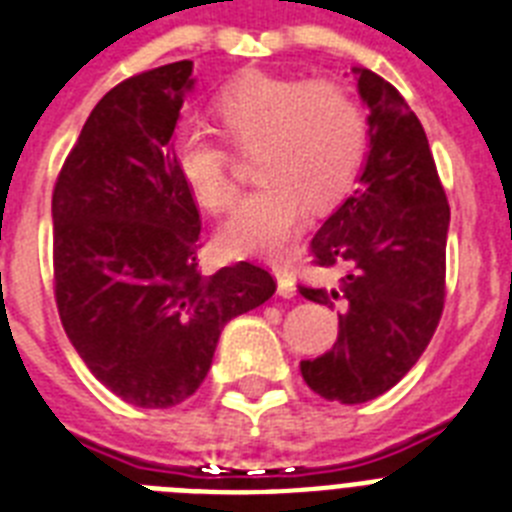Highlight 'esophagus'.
Here are the masks:
<instances>
[{"mask_svg": "<svg viewBox=\"0 0 512 512\" xmlns=\"http://www.w3.org/2000/svg\"><path fill=\"white\" fill-rule=\"evenodd\" d=\"M273 273H276L278 281V294H281V297H294V294H297V289H294V278L289 276L284 268H273Z\"/></svg>", "mask_w": 512, "mask_h": 512, "instance_id": "esophagus-1", "label": "esophagus"}]
</instances>
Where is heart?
I'll list each match as a JSON object with an SVG mask.
<instances>
[{"mask_svg":"<svg viewBox=\"0 0 512 512\" xmlns=\"http://www.w3.org/2000/svg\"><path fill=\"white\" fill-rule=\"evenodd\" d=\"M215 112L234 147L255 149L252 173L260 181L218 231L228 255L281 252L305 220L307 199L326 205L342 197L371 144L363 102L331 78L249 73L220 91ZM173 160L199 205L210 213L234 205L231 157L218 136L181 128Z\"/></svg>","mask_w":512,"mask_h":512,"instance_id":"1","label":"heart"}]
</instances>
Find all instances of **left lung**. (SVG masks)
<instances>
[{"label":"left lung","instance_id":"1","mask_svg":"<svg viewBox=\"0 0 512 512\" xmlns=\"http://www.w3.org/2000/svg\"><path fill=\"white\" fill-rule=\"evenodd\" d=\"M371 115L357 186L318 228L310 255L342 268L334 286L299 294L339 307V336L299 371L323 400L360 405L389 392L429 347L444 310L450 205L421 120L392 83L352 68Z\"/></svg>","mask_w":512,"mask_h":512}]
</instances>
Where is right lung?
I'll list each match as a JSON object with an SVG mask.
<instances>
[{
  "instance_id": "obj_1",
  "label": "right lung",
  "mask_w": 512,
  "mask_h": 512,
  "mask_svg": "<svg viewBox=\"0 0 512 512\" xmlns=\"http://www.w3.org/2000/svg\"><path fill=\"white\" fill-rule=\"evenodd\" d=\"M191 60L99 99L52 191L54 302L94 376L136 407L189 400L231 318L273 297L255 263L205 276L197 202L173 160Z\"/></svg>"
}]
</instances>
